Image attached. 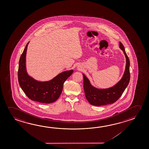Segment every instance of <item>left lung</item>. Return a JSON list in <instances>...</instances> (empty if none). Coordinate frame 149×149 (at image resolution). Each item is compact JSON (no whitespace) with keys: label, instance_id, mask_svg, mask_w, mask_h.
Returning <instances> with one entry per match:
<instances>
[{"label":"left lung","instance_id":"obj_1","mask_svg":"<svg viewBox=\"0 0 149 149\" xmlns=\"http://www.w3.org/2000/svg\"><path fill=\"white\" fill-rule=\"evenodd\" d=\"M120 47L124 52L126 56V65L124 75L117 84L111 88L97 89L91 86L88 78L83 74L84 89L86 98L90 104L101 106L115 102L120 97L128 85L130 78L129 58L125 51L124 47L120 42Z\"/></svg>","mask_w":149,"mask_h":149}]
</instances>
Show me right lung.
Listing matches in <instances>:
<instances>
[{
	"label": "right lung",
	"mask_w": 149,
	"mask_h": 149,
	"mask_svg": "<svg viewBox=\"0 0 149 149\" xmlns=\"http://www.w3.org/2000/svg\"><path fill=\"white\" fill-rule=\"evenodd\" d=\"M28 44L29 42L19 60L17 77L20 87L31 100L42 103L54 102L61 95L64 83L72 74L73 71L63 72L48 81L40 82L35 80L28 75L26 71L25 58Z\"/></svg>",
	"instance_id": "right-lung-1"
}]
</instances>
